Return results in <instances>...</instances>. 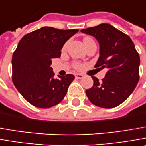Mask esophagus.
<instances>
[{"label": "esophagus", "instance_id": "obj_1", "mask_svg": "<svg viewBox=\"0 0 146 146\" xmlns=\"http://www.w3.org/2000/svg\"><path fill=\"white\" fill-rule=\"evenodd\" d=\"M83 77H84V75L82 73H76L75 74V78L77 79H82V78H83Z\"/></svg>", "mask_w": 146, "mask_h": 146}]
</instances>
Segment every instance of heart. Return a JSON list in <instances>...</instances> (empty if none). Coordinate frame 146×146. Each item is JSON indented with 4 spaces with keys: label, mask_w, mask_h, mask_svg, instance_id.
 Wrapping results in <instances>:
<instances>
[{
    "label": "heart",
    "mask_w": 146,
    "mask_h": 146,
    "mask_svg": "<svg viewBox=\"0 0 146 146\" xmlns=\"http://www.w3.org/2000/svg\"><path fill=\"white\" fill-rule=\"evenodd\" d=\"M89 38H85L84 39H89ZM66 46H67V44H65V45L64 46V49L66 48ZM80 67H81V65H80V64H76V68H79Z\"/></svg>",
    "instance_id": "obj_1"
}]
</instances>
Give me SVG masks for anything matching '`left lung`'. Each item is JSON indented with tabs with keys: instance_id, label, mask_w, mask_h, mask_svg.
Returning a JSON list of instances; mask_svg holds the SVG:
<instances>
[{
	"instance_id": "obj_1",
	"label": "left lung",
	"mask_w": 146,
	"mask_h": 146,
	"mask_svg": "<svg viewBox=\"0 0 146 146\" xmlns=\"http://www.w3.org/2000/svg\"><path fill=\"white\" fill-rule=\"evenodd\" d=\"M81 31L98 40L99 57L95 68H108L99 82L92 77L93 86L86 90L95 106L112 108L124 102L133 93L139 81L140 56L130 37L113 26L102 23Z\"/></svg>"
}]
</instances>
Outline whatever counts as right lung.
<instances>
[{
    "label": "right lung",
    "mask_w": 146,
    "mask_h": 146,
    "mask_svg": "<svg viewBox=\"0 0 146 146\" xmlns=\"http://www.w3.org/2000/svg\"><path fill=\"white\" fill-rule=\"evenodd\" d=\"M78 31L43 27L19 41L12 58V79L19 93L33 106L48 108L64 99L74 76L54 78L50 65L53 58L60 56L65 42Z\"/></svg>",
    "instance_id": "right-lung-1"
}]
</instances>
